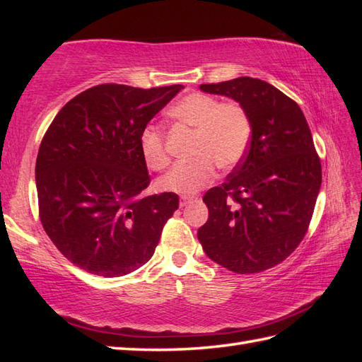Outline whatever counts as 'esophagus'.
I'll return each instance as SVG.
<instances>
[{
	"label": "esophagus",
	"mask_w": 362,
	"mask_h": 362,
	"mask_svg": "<svg viewBox=\"0 0 362 362\" xmlns=\"http://www.w3.org/2000/svg\"><path fill=\"white\" fill-rule=\"evenodd\" d=\"M194 201V197H182L180 199V206H185V205H188L189 202H193Z\"/></svg>",
	"instance_id": "34e87169"
}]
</instances>
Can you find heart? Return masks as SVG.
<instances>
[{"instance_id": "1", "label": "heart", "mask_w": 362, "mask_h": 362, "mask_svg": "<svg viewBox=\"0 0 362 362\" xmlns=\"http://www.w3.org/2000/svg\"><path fill=\"white\" fill-rule=\"evenodd\" d=\"M169 115L196 130L191 146L194 158L180 161L158 180V188L189 196L214 179L216 165L232 169L241 163L249 149L252 124L247 112L238 103H221L205 93H191L180 99ZM140 151L151 169H163L169 163L163 130L146 126L140 134Z\"/></svg>"}]
</instances>
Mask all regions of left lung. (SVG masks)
Masks as SVG:
<instances>
[{"label":"left lung","mask_w":362,"mask_h":362,"mask_svg":"<svg viewBox=\"0 0 362 362\" xmlns=\"http://www.w3.org/2000/svg\"><path fill=\"white\" fill-rule=\"evenodd\" d=\"M247 112L252 136L226 183L209 189V221L197 230L206 257L236 274L280 264L308 230L322 166L308 122L296 101L261 79L202 83Z\"/></svg>","instance_id":"1"}]
</instances>
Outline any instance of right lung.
<instances>
[{
    "label": "right lung",
    "mask_w": 362,
    "mask_h": 362,
    "mask_svg": "<svg viewBox=\"0 0 362 362\" xmlns=\"http://www.w3.org/2000/svg\"><path fill=\"white\" fill-rule=\"evenodd\" d=\"M183 86L91 87L46 130L35 163L38 213L62 255L105 279L148 263L179 196L149 187L140 134Z\"/></svg>",
    "instance_id": "right-lung-1"
}]
</instances>
